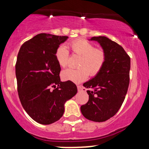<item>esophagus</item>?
<instances>
[{
  "label": "esophagus",
  "mask_w": 149,
  "mask_h": 149,
  "mask_svg": "<svg viewBox=\"0 0 149 149\" xmlns=\"http://www.w3.org/2000/svg\"><path fill=\"white\" fill-rule=\"evenodd\" d=\"M77 88H78V92L83 91V88L81 86V85H78V86H77Z\"/></svg>",
  "instance_id": "obj_1"
}]
</instances>
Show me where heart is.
Instances as JSON below:
<instances>
[{"label": "heart", "instance_id": "obj_1", "mask_svg": "<svg viewBox=\"0 0 149 149\" xmlns=\"http://www.w3.org/2000/svg\"><path fill=\"white\" fill-rule=\"evenodd\" d=\"M70 47L73 53L80 56L79 69H67L62 71L61 78L78 83L90 76H95L100 72L106 61V54L103 49L95 48L94 45L85 39H76L70 42ZM55 57L58 64L65 67L68 64L69 53L64 45L57 49Z\"/></svg>", "mask_w": 149, "mask_h": 149}]
</instances>
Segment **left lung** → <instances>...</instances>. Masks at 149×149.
Instances as JSON below:
<instances>
[{
  "instance_id": "obj_1",
  "label": "left lung",
  "mask_w": 149,
  "mask_h": 149,
  "mask_svg": "<svg viewBox=\"0 0 149 149\" xmlns=\"http://www.w3.org/2000/svg\"><path fill=\"white\" fill-rule=\"evenodd\" d=\"M100 44L106 54V61L100 72L83 86L88 90L89 100L80 107L85 118L104 122L118 111L123 103L130 83V58L117 42L105 36L92 37Z\"/></svg>"
}]
</instances>
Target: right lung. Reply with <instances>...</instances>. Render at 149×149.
Masks as SVG:
<instances>
[{
	"instance_id": "add662e5",
	"label": "right lung",
	"mask_w": 149,
	"mask_h": 149,
	"mask_svg": "<svg viewBox=\"0 0 149 149\" xmlns=\"http://www.w3.org/2000/svg\"><path fill=\"white\" fill-rule=\"evenodd\" d=\"M68 38L38 34L19 51L15 65L19 97L26 112L40 124L49 125L60 119L65 102L78 91L73 82L60 80L61 67L55 57L59 45Z\"/></svg>"
}]
</instances>
